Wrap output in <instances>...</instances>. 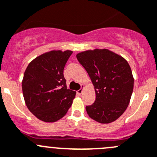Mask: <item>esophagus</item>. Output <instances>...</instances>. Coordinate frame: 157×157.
I'll return each instance as SVG.
<instances>
[{"mask_svg": "<svg viewBox=\"0 0 157 157\" xmlns=\"http://www.w3.org/2000/svg\"><path fill=\"white\" fill-rule=\"evenodd\" d=\"M83 88H84V86H83V85H81V88H80V90H78L77 91V94H80H80H81L82 93H83Z\"/></svg>", "mask_w": 157, "mask_h": 157, "instance_id": "obj_1", "label": "esophagus"}]
</instances>
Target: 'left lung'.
<instances>
[{"label": "left lung", "instance_id": "obj_1", "mask_svg": "<svg viewBox=\"0 0 157 157\" xmlns=\"http://www.w3.org/2000/svg\"><path fill=\"white\" fill-rule=\"evenodd\" d=\"M94 86L96 100L86 106L90 118L100 124L118 119L127 109L133 90V79L128 62L106 49H95L77 54Z\"/></svg>", "mask_w": 157, "mask_h": 157}]
</instances>
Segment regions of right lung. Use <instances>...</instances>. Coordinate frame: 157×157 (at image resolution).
I'll return each mask as SVG.
<instances>
[{"label":"right lung","instance_id":"obj_1","mask_svg":"<svg viewBox=\"0 0 157 157\" xmlns=\"http://www.w3.org/2000/svg\"><path fill=\"white\" fill-rule=\"evenodd\" d=\"M71 51H51L27 66L22 90L29 110L39 120L52 123L64 117L72 105L75 91L67 88L63 69Z\"/></svg>","mask_w":157,"mask_h":157}]
</instances>
